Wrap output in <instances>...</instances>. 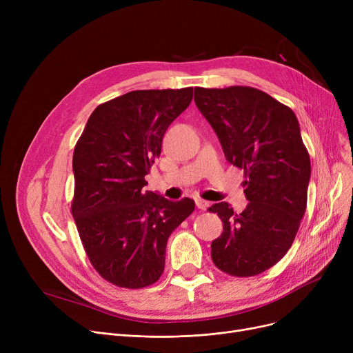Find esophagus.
Listing matches in <instances>:
<instances>
[{
  "instance_id": "34e87169",
  "label": "esophagus",
  "mask_w": 353,
  "mask_h": 353,
  "mask_svg": "<svg viewBox=\"0 0 353 353\" xmlns=\"http://www.w3.org/2000/svg\"><path fill=\"white\" fill-rule=\"evenodd\" d=\"M196 206H197V209L206 210V209L210 208V203L206 201V200H203V199H196Z\"/></svg>"
}]
</instances>
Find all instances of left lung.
<instances>
[{
  "mask_svg": "<svg viewBox=\"0 0 353 353\" xmlns=\"http://www.w3.org/2000/svg\"><path fill=\"white\" fill-rule=\"evenodd\" d=\"M194 103L228 161L246 176L242 213L228 201L209 209L223 221L212 242L213 263L232 276L259 274L290 249L306 210L310 159L299 121L288 105L252 87H196Z\"/></svg>",
  "mask_w": 353,
  "mask_h": 353,
  "instance_id": "left-lung-1",
  "label": "left lung"
}]
</instances>
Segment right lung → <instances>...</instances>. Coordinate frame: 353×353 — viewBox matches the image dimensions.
Instances as JSON below:
<instances>
[{
	"label": "right lung",
	"instance_id": "right-lung-1",
	"mask_svg": "<svg viewBox=\"0 0 353 353\" xmlns=\"http://www.w3.org/2000/svg\"><path fill=\"white\" fill-rule=\"evenodd\" d=\"M193 88L136 90L92 111L72 156L71 213L91 265L105 281L140 289L159 281L172 232L194 200L144 192L163 136Z\"/></svg>",
	"mask_w": 353,
	"mask_h": 353
}]
</instances>
